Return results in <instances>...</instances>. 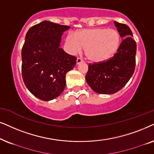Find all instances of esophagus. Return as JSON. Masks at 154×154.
<instances>
[{
    "mask_svg": "<svg viewBox=\"0 0 154 154\" xmlns=\"http://www.w3.org/2000/svg\"><path fill=\"white\" fill-rule=\"evenodd\" d=\"M84 60L82 58H77V64H79V63H83Z\"/></svg>",
    "mask_w": 154,
    "mask_h": 154,
    "instance_id": "esophagus-1",
    "label": "esophagus"
}]
</instances>
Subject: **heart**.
<instances>
[{"instance_id": "heart-1", "label": "heart", "mask_w": 154, "mask_h": 154, "mask_svg": "<svg viewBox=\"0 0 154 154\" xmlns=\"http://www.w3.org/2000/svg\"><path fill=\"white\" fill-rule=\"evenodd\" d=\"M121 42L120 33L114 29L98 27L67 34L65 46L72 54L80 53L86 48L87 58L93 62L102 63L112 58Z\"/></svg>"}]
</instances>
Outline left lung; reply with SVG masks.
I'll use <instances>...</instances> for the list:
<instances>
[{
    "mask_svg": "<svg viewBox=\"0 0 154 154\" xmlns=\"http://www.w3.org/2000/svg\"><path fill=\"white\" fill-rule=\"evenodd\" d=\"M122 38L120 48L107 61L89 64L86 81L94 91L112 94L120 91L130 80L135 69L137 44L133 34L125 24L114 22Z\"/></svg>",
    "mask_w": 154,
    "mask_h": 154,
    "instance_id": "8db88e82",
    "label": "left lung"
}]
</instances>
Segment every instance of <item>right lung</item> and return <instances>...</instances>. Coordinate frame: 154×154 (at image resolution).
I'll list each match as a JSON object with an SVG mask.
<instances>
[{
    "instance_id": "add662e5",
    "label": "right lung",
    "mask_w": 154,
    "mask_h": 154,
    "mask_svg": "<svg viewBox=\"0 0 154 154\" xmlns=\"http://www.w3.org/2000/svg\"><path fill=\"white\" fill-rule=\"evenodd\" d=\"M69 26L44 21L26 33L22 49V75L24 85L36 98L48 101L60 95L65 76L77 58L60 48L63 32Z\"/></svg>"
}]
</instances>
